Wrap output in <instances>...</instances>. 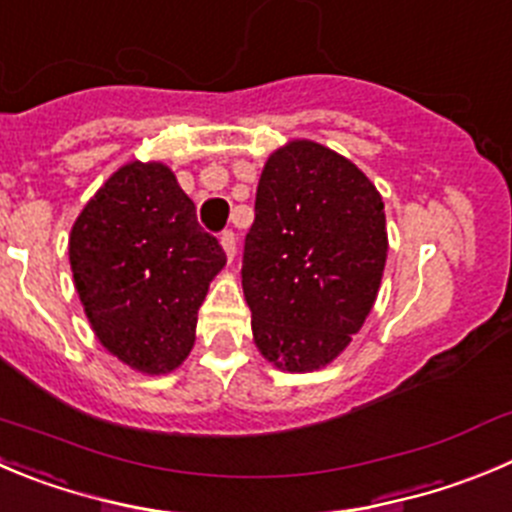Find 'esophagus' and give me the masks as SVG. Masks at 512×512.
<instances>
[{
    "label": "esophagus",
    "instance_id": "esophagus-1",
    "mask_svg": "<svg viewBox=\"0 0 512 512\" xmlns=\"http://www.w3.org/2000/svg\"><path fill=\"white\" fill-rule=\"evenodd\" d=\"M221 246H223V251H226V259L233 261V256H236V233L223 231L221 233Z\"/></svg>",
    "mask_w": 512,
    "mask_h": 512
}]
</instances>
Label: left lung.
I'll return each mask as SVG.
<instances>
[{"mask_svg": "<svg viewBox=\"0 0 512 512\" xmlns=\"http://www.w3.org/2000/svg\"><path fill=\"white\" fill-rule=\"evenodd\" d=\"M384 261L382 196L352 160L311 140L269 155L241 284L271 364L311 372L334 362L372 311Z\"/></svg>", "mask_w": 512, "mask_h": 512, "instance_id": "8db88e82", "label": "left lung"}]
</instances>
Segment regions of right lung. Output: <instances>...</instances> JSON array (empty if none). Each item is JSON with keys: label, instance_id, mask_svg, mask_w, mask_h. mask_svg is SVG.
<instances>
[{"label": "right lung", "instance_id": "right-lung-1", "mask_svg": "<svg viewBox=\"0 0 512 512\" xmlns=\"http://www.w3.org/2000/svg\"><path fill=\"white\" fill-rule=\"evenodd\" d=\"M70 266L102 347L138 372L165 374L191 354L198 309L226 253L198 226L173 170L133 160L77 216Z\"/></svg>", "mask_w": 512, "mask_h": 512}]
</instances>
